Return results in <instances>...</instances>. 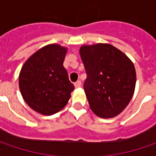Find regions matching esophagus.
<instances>
[{
  "label": "esophagus",
  "mask_w": 156,
  "mask_h": 156,
  "mask_svg": "<svg viewBox=\"0 0 156 156\" xmlns=\"http://www.w3.org/2000/svg\"><path fill=\"white\" fill-rule=\"evenodd\" d=\"M81 86V82L80 81H77L76 82H75V87L77 88V87H80Z\"/></svg>",
  "instance_id": "34e87169"
}]
</instances>
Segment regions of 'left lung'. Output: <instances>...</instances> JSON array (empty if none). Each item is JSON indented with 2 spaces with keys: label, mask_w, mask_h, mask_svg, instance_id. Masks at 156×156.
Segmentation results:
<instances>
[{
  "label": "left lung",
  "mask_w": 156,
  "mask_h": 156,
  "mask_svg": "<svg viewBox=\"0 0 156 156\" xmlns=\"http://www.w3.org/2000/svg\"><path fill=\"white\" fill-rule=\"evenodd\" d=\"M80 55L87 75L84 90L90 109L105 119L121 114L135 92L134 63L108 43L81 46Z\"/></svg>",
  "instance_id": "obj_1"
}]
</instances>
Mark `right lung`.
I'll return each instance as SVG.
<instances>
[{"label": "right lung", "mask_w": 156, "mask_h": 156, "mask_svg": "<svg viewBox=\"0 0 156 156\" xmlns=\"http://www.w3.org/2000/svg\"><path fill=\"white\" fill-rule=\"evenodd\" d=\"M68 48L59 44L44 46L23 64L19 87L24 101L33 110L52 115L67 105L75 89L63 66Z\"/></svg>", "instance_id": "obj_1"}]
</instances>
